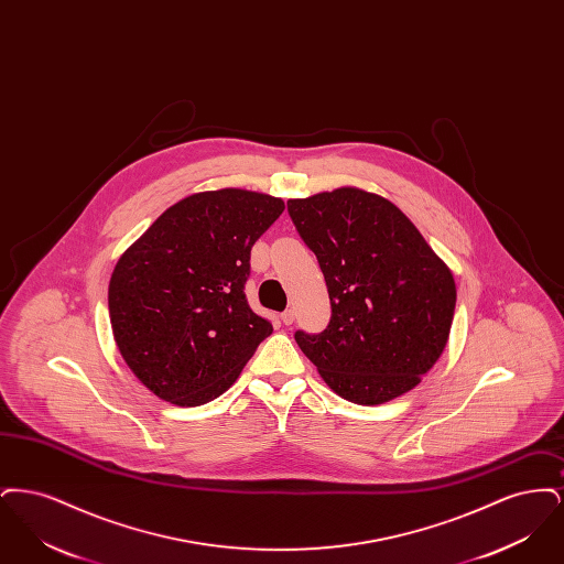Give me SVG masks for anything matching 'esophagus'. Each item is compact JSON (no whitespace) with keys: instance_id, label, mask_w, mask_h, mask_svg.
<instances>
[{"instance_id":"obj_1","label":"esophagus","mask_w":564,"mask_h":564,"mask_svg":"<svg viewBox=\"0 0 564 564\" xmlns=\"http://www.w3.org/2000/svg\"><path fill=\"white\" fill-rule=\"evenodd\" d=\"M294 308H288V311H283V313H281V322L285 323V325H292V323H294Z\"/></svg>"}]
</instances>
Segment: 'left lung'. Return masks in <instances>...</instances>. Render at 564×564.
Returning <instances> with one entry per match:
<instances>
[{
	"mask_svg": "<svg viewBox=\"0 0 564 564\" xmlns=\"http://www.w3.org/2000/svg\"><path fill=\"white\" fill-rule=\"evenodd\" d=\"M300 239L317 256L332 317L295 343L340 398L389 402L427 375L446 347L453 272L387 198L357 188L288 200Z\"/></svg>",
	"mask_w": 564,
	"mask_h": 564,
	"instance_id": "1",
	"label": "left lung"
}]
</instances>
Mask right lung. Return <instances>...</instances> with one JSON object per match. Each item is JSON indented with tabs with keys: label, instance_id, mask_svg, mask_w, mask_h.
<instances>
[{
	"label": "right lung",
	"instance_id": "obj_1",
	"mask_svg": "<svg viewBox=\"0 0 564 564\" xmlns=\"http://www.w3.org/2000/svg\"><path fill=\"white\" fill-rule=\"evenodd\" d=\"M283 209L281 198L247 189L192 194L118 260L108 294L113 338L164 402H212L272 334L245 283L253 242Z\"/></svg>",
	"mask_w": 564,
	"mask_h": 564
}]
</instances>
